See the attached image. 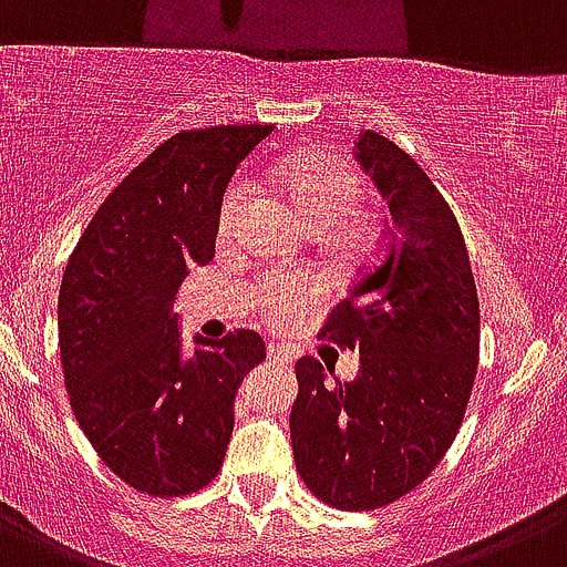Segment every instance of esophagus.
Here are the masks:
<instances>
[{
    "mask_svg": "<svg viewBox=\"0 0 567 567\" xmlns=\"http://www.w3.org/2000/svg\"><path fill=\"white\" fill-rule=\"evenodd\" d=\"M267 359L278 361V364H292V353L287 348H280V344L269 342L267 344Z\"/></svg>",
    "mask_w": 567,
    "mask_h": 567,
    "instance_id": "esophagus-1",
    "label": "esophagus"
}]
</instances>
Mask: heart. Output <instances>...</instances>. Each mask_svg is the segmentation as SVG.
Returning a JSON list of instances; mask_svg holds the SVG:
<instances>
[{"label":"heart","mask_w":567,"mask_h":567,"mask_svg":"<svg viewBox=\"0 0 567 567\" xmlns=\"http://www.w3.org/2000/svg\"><path fill=\"white\" fill-rule=\"evenodd\" d=\"M272 177L280 194L292 203L298 217L311 230H331L348 250H361L368 245L373 228L370 219L353 208L361 197V177L350 166L315 153L289 155L275 166ZM247 197L250 186L245 181H236L225 188L217 217L223 239L234 236L239 228ZM317 295L320 287L309 275H269L258 287L256 303L267 326L289 328Z\"/></svg>","instance_id":"b5f03b06"}]
</instances>
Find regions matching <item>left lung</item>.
<instances>
[{"instance_id": "left-lung-1", "label": "left lung", "mask_w": 567, "mask_h": 567, "mask_svg": "<svg viewBox=\"0 0 567 567\" xmlns=\"http://www.w3.org/2000/svg\"><path fill=\"white\" fill-rule=\"evenodd\" d=\"M355 158L392 219L320 337L359 350V375L331 381L303 355L289 434L306 487L361 512L417 487L451 449L476 381L478 295L460 223L417 161L373 131Z\"/></svg>"}]
</instances>
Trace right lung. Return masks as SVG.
<instances>
[{"instance_id": "obj_1", "label": "right lung", "mask_w": 567, "mask_h": 567, "mask_svg": "<svg viewBox=\"0 0 567 567\" xmlns=\"http://www.w3.org/2000/svg\"><path fill=\"white\" fill-rule=\"evenodd\" d=\"M272 125L183 131L118 183L80 236L58 298L69 401L100 460L147 495H188L219 473L256 331L183 348L175 295L214 258L219 203Z\"/></svg>"}]
</instances>
